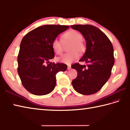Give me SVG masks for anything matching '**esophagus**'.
<instances>
[{"label": "esophagus", "instance_id": "34e87169", "mask_svg": "<svg viewBox=\"0 0 130 130\" xmlns=\"http://www.w3.org/2000/svg\"><path fill=\"white\" fill-rule=\"evenodd\" d=\"M71 65H69V66H68V67H67V70H71Z\"/></svg>", "mask_w": 130, "mask_h": 130}]
</instances>
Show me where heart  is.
<instances>
[{
    "label": "heart",
    "mask_w": 130,
    "mask_h": 130,
    "mask_svg": "<svg viewBox=\"0 0 130 130\" xmlns=\"http://www.w3.org/2000/svg\"><path fill=\"white\" fill-rule=\"evenodd\" d=\"M83 39V37L81 34L75 30H71L63 34L62 37L63 43H65L67 41L71 43L68 49L70 52L58 58V61L66 64H70L71 63L77 59L79 57L78 53L81 54L85 51V45L82 41ZM52 46L55 53L58 55H60L62 53V43L58 38L53 40Z\"/></svg>",
    "instance_id": "1"
}]
</instances>
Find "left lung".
<instances>
[{"instance_id":"1","label":"left lung","mask_w":130,"mask_h":130,"mask_svg":"<svg viewBox=\"0 0 130 130\" xmlns=\"http://www.w3.org/2000/svg\"><path fill=\"white\" fill-rule=\"evenodd\" d=\"M80 32L86 41V50L79 61L71 66L77 72L72 81L73 89L78 93L91 95L99 91L109 78L115 63L113 47L109 39L101 30L90 25L71 26Z\"/></svg>"}]
</instances>
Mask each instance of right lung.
Segmentation results:
<instances>
[{
  "label": "right lung",
  "instance_id": "add662e5",
  "mask_svg": "<svg viewBox=\"0 0 130 130\" xmlns=\"http://www.w3.org/2000/svg\"><path fill=\"white\" fill-rule=\"evenodd\" d=\"M68 27L65 25H43L23 38L17 58V71L23 87L30 93L35 95L50 93L56 85L57 73L67 70L66 64L49 63V60L55 57L53 41Z\"/></svg>",
  "mask_w": 130,
  "mask_h": 130
}]
</instances>
